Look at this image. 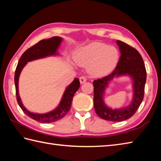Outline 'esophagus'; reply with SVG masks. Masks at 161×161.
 Returning a JSON list of instances; mask_svg holds the SVG:
<instances>
[{"instance_id":"34e87169","label":"esophagus","mask_w":161,"mask_h":161,"mask_svg":"<svg viewBox=\"0 0 161 161\" xmlns=\"http://www.w3.org/2000/svg\"><path fill=\"white\" fill-rule=\"evenodd\" d=\"M86 78L84 76H81L80 77V81L81 84H84V82H86Z\"/></svg>"}]
</instances>
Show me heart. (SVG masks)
<instances>
[{"label": "heart", "mask_w": 161, "mask_h": 161, "mask_svg": "<svg viewBox=\"0 0 161 161\" xmlns=\"http://www.w3.org/2000/svg\"><path fill=\"white\" fill-rule=\"evenodd\" d=\"M119 59V52L114 46L102 43H93L81 47L74 55L79 66H87L92 75H101L115 67Z\"/></svg>", "instance_id": "b5f03b06"}]
</instances>
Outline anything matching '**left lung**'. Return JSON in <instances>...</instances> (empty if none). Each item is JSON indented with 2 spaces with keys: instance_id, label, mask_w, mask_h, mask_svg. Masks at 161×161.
<instances>
[{
  "instance_id": "1",
  "label": "left lung",
  "mask_w": 161,
  "mask_h": 161,
  "mask_svg": "<svg viewBox=\"0 0 161 161\" xmlns=\"http://www.w3.org/2000/svg\"><path fill=\"white\" fill-rule=\"evenodd\" d=\"M116 43L120 51V57L115 69L110 75L94 80V107L99 117L113 122L124 121L134 115L144 97L147 79L146 69L142 58L137 50L121 41ZM129 76L132 80L134 95L132 101L127 107L114 109L105 104L103 96L105 88L115 77Z\"/></svg>"
}]
</instances>
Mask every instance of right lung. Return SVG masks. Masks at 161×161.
I'll return each mask as SVG.
<instances>
[{
	"mask_svg": "<svg viewBox=\"0 0 161 161\" xmlns=\"http://www.w3.org/2000/svg\"><path fill=\"white\" fill-rule=\"evenodd\" d=\"M62 40L63 39L61 37L53 36L48 39H43L40 41L39 43H37L32 47H30L22 54L16 68L14 75V83L16 87L17 102H18L19 107L21 108L23 111L27 115L37 122L50 123L56 122L63 118L68 114V112L70 111L73 97L75 93H76L80 86V80H79L78 78H75L73 81V82L66 87L58 107L56 108H54L53 111L46 113V114H39L29 111L23 106L21 99L20 97L19 93V79L20 72L23 70L24 66L29 61L42 59V58L50 56H55L59 54L57 50L60 46Z\"/></svg>",
	"mask_w": 161,
	"mask_h": 161,
	"instance_id": "1",
	"label": "right lung"
}]
</instances>
